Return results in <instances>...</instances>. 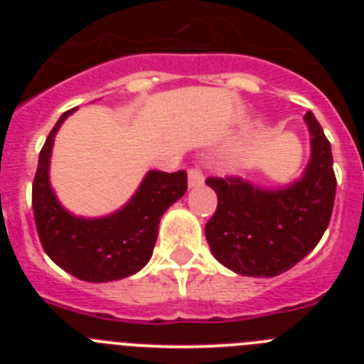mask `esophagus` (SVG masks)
Wrapping results in <instances>:
<instances>
[{"label": "esophagus", "mask_w": 364, "mask_h": 364, "mask_svg": "<svg viewBox=\"0 0 364 364\" xmlns=\"http://www.w3.org/2000/svg\"><path fill=\"white\" fill-rule=\"evenodd\" d=\"M188 182L189 188H198V186L204 184V175L198 167H189L188 171Z\"/></svg>", "instance_id": "esophagus-1"}]
</instances>
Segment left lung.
I'll list each match as a JSON object with an SVG mask.
<instances>
[{"label":"left lung","instance_id":"obj_1","mask_svg":"<svg viewBox=\"0 0 364 364\" xmlns=\"http://www.w3.org/2000/svg\"><path fill=\"white\" fill-rule=\"evenodd\" d=\"M311 156L288 188H255L240 176L205 180L218 198L205 224L215 259L247 277H275L294 268L319 244L332 217L337 180L332 147L314 112L304 114Z\"/></svg>","mask_w":364,"mask_h":364}]
</instances>
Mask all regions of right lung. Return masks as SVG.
Wrapping results in <instances>:
<instances>
[{
  "label": "right lung",
  "mask_w": 364,
  "mask_h": 364,
  "mask_svg": "<svg viewBox=\"0 0 364 364\" xmlns=\"http://www.w3.org/2000/svg\"><path fill=\"white\" fill-rule=\"evenodd\" d=\"M63 112L45 140L32 182V210L45 253L62 269L87 282L129 277L149 262L162 215L188 189V173L149 171L127 204L112 215L83 218L69 213L49 182L50 151Z\"/></svg>",
  "instance_id": "add662e5"
}]
</instances>
